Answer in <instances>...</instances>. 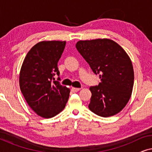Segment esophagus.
<instances>
[{"instance_id": "obj_1", "label": "esophagus", "mask_w": 152, "mask_h": 152, "mask_svg": "<svg viewBox=\"0 0 152 152\" xmlns=\"http://www.w3.org/2000/svg\"><path fill=\"white\" fill-rule=\"evenodd\" d=\"M80 90V88H74V87H72V88H71V91H72L73 93L77 92V91H79Z\"/></svg>"}]
</instances>
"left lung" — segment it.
Returning <instances> with one entry per match:
<instances>
[{
  "mask_svg": "<svg viewBox=\"0 0 152 152\" xmlns=\"http://www.w3.org/2000/svg\"><path fill=\"white\" fill-rule=\"evenodd\" d=\"M76 48L101 80L98 86L90 87L89 109L104 118L118 113L129 100L134 86L129 57L120 45L108 39L79 41Z\"/></svg>",
  "mask_w": 152,
  "mask_h": 152,
  "instance_id": "1",
  "label": "left lung"
}]
</instances>
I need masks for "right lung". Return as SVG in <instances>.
I'll return each instance as SVG.
<instances>
[{
  "label": "right lung",
  "instance_id": "1",
  "mask_svg": "<svg viewBox=\"0 0 152 152\" xmlns=\"http://www.w3.org/2000/svg\"><path fill=\"white\" fill-rule=\"evenodd\" d=\"M65 46L66 41H41L28 52L20 68V91L31 109L42 118L59 113L69 97L70 89L55 81V75L59 76L57 63Z\"/></svg>",
  "mask_w": 152,
  "mask_h": 152
}]
</instances>
